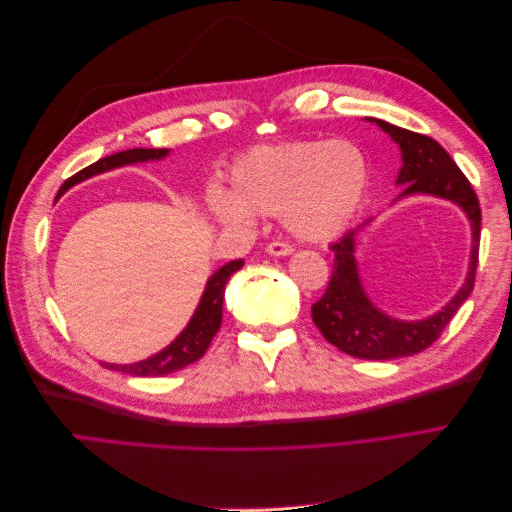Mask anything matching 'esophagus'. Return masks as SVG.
Wrapping results in <instances>:
<instances>
[{
  "mask_svg": "<svg viewBox=\"0 0 512 512\" xmlns=\"http://www.w3.org/2000/svg\"><path fill=\"white\" fill-rule=\"evenodd\" d=\"M267 254L269 256H290L292 247L288 243H282V241H273V243L267 245Z\"/></svg>",
  "mask_w": 512,
  "mask_h": 512,
  "instance_id": "1",
  "label": "esophagus"
}]
</instances>
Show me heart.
<instances>
[{
  "label": "heart",
  "mask_w": 512,
  "mask_h": 512,
  "mask_svg": "<svg viewBox=\"0 0 512 512\" xmlns=\"http://www.w3.org/2000/svg\"><path fill=\"white\" fill-rule=\"evenodd\" d=\"M230 188L207 205L228 228H252L256 215H280L294 239L327 243L350 228L369 188V162L350 141H286L254 147L237 160Z\"/></svg>",
  "instance_id": "obj_1"
}]
</instances>
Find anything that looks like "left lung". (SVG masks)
I'll list each match as a JSON object with an SVG mask.
<instances>
[{
  "instance_id": "obj_1",
  "label": "left lung",
  "mask_w": 512,
  "mask_h": 512,
  "mask_svg": "<svg viewBox=\"0 0 512 512\" xmlns=\"http://www.w3.org/2000/svg\"><path fill=\"white\" fill-rule=\"evenodd\" d=\"M367 121L391 136V141L401 151V168L397 173V185L401 198L433 196L457 205L470 222L472 250L466 282L461 284L455 297L436 314L423 320H401L389 316L371 301L365 290L363 277L356 262V237L371 222L367 220L331 245L335 254L331 282L324 290L322 299L312 305L314 324L329 344L342 352L367 361H391L410 356L429 348L457 309L470 297L474 288V275L478 265L480 243V207L470 181L461 173L459 166L448 156L433 138L393 126L389 121L365 117Z\"/></svg>"
}]
</instances>
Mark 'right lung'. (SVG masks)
Returning a JSON list of instances; mask_svg holds the SVG:
<instances>
[{
    "label": "right lung",
    "mask_w": 512,
    "mask_h": 512,
    "mask_svg": "<svg viewBox=\"0 0 512 512\" xmlns=\"http://www.w3.org/2000/svg\"><path fill=\"white\" fill-rule=\"evenodd\" d=\"M168 153H170V149H128V151L113 153V156L94 162L91 166L83 168L81 173H76L68 181H64V185L59 188L57 198L85 179L108 173V170H115L121 166L160 162L168 156ZM241 267H243V260H230L209 277L205 284V290H203V297H200L190 322L185 324V329L166 348H162L160 352L151 354L149 359H143L138 363H128V365L102 363V365L106 369L123 371V374H130V376L156 378V376L173 374V371H177L181 367H188L190 363L198 361L200 356L207 352L213 335L220 329L226 284L232 277V273H237Z\"/></svg>",
    "instance_id": "1"
}]
</instances>
